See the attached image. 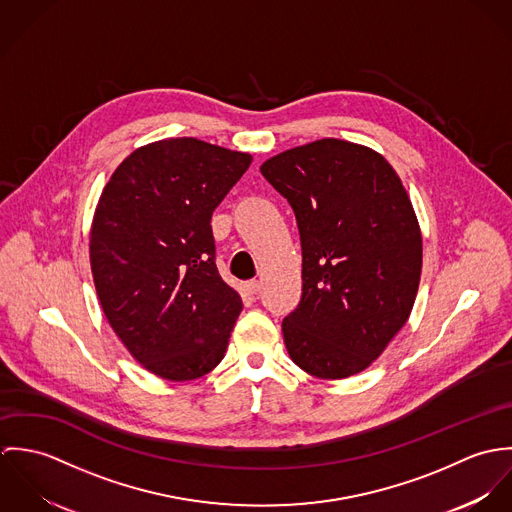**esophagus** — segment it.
<instances>
[{
  "instance_id": "1",
  "label": "esophagus",
  "mask_w": 512,
  "mask_h": 512,
  "mask_svg": "<svg viewBox=\"0 0 512 512\" xmlns=\"http://www.w3.org/2000/svg\"><path fill=\"white\" fill-rule=\"evenodd\" d=\"M242 292L244 295H250V297H256V293L260 292V284L256 280H250V282H244L242 284Z\"/></svg>"
}]
</instances>
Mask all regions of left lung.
<instances>
[{"label":"left lung","mask_w":512,"mask_h":512,"mask_svg":"<svg viewBox=\"0 0 512 512\" xmlns=\"http://www.w3.org/2000/svg\"><path fill=\"white\" fill-rule=\"evenodd\" d=\"M292 205L301 299L282 331L293 363L337 380L372 365L406 325L422 274V232L392 165L374 149L323 138L260 167Z\"/></svg>","instance_id":"left-lung-1"}]
</instances>
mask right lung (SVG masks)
<instances>
[{
    "instance_id": "right-lung-1",
    "label": "right lung",
    "mask_w": 512,
    "mask_h": 512,
    "mask_svg": "<svg viewBox=\"0 0 512 512\" xmlns=\"http://www.w3.org/2000/svg\"><path fill=\"white\" fill-rule=\"evenodd\" d=\"M252 155L197 138L132 151L112 173L90 228L102 311L155 376L195 380L219 365L242 299L215 264L213 211Z\"/></svg>"
}]
</instances>
